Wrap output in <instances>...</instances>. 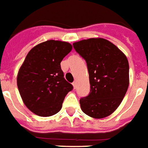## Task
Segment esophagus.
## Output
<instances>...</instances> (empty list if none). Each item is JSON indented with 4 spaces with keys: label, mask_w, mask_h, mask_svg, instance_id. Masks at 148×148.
<instances>
[{
    "label": "esophagus",
    "mask_w": 148,
    "mask_h": 148,
    "mask_svg": "<svg viewBox=\"0 0 148 148\" xmlns=\"http://www.w3.org/2000/svg\"><path fill=\"white\" fill-rule=\"evenodd\" d=\"M72 85H73V88L76 89V81H74V82L72 83Z\"/></svg>",
    "instance_id": "obj_1"
}]
</instances>
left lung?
Wrapping results in <instances>:
<instances>
[{"label": "left lung", "mask_w": 148, "mask_h": 148, "mask_svg": "<svg viewBox=\"0 0 148 148\" xmlns=\"http://www.w3.org/2000/svg\"><path fill=\"white\" fill-rule=\"evenodd\" d=\"M85 60L90 82L88 96L79 99L86 115L102 119L113 113L122 102L129 85V64L115 45L103 38H90L73 44Z\"/></svg>", "instance_id": "obj_1"}]
</instances>
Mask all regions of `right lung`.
I'll use <instances>...</instances> for the list:
<instances>
[{
    "mask_svg": "<svg viewBox=\"0 0 148 148\" xmlns=\"http://www.w3.org/2000/svg\"><path fill=\"white\" fill-rule=\"evenodd\" d=\"M72 45L47 40L32 48L19 70L17 87L23 102L37 116L59 112L73 86L64 77L60 62L71 52Z\"/></svg>",
    "mask_w": 148,
    "mask_h": 148,
    "instance_id": "right-lung-1",
    "label": "right lung"
}]
</instances>
